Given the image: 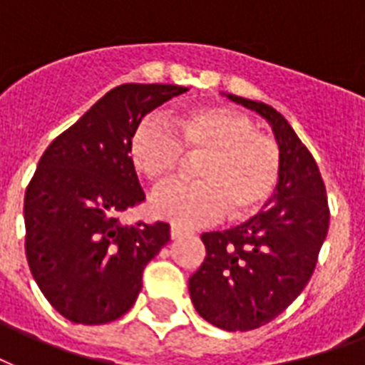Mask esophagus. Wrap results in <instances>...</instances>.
Masks as SVG:
<instances>
[{
  "mask_svg": "<svg viewBox=\"0 0 365 365\" xmlns=\"http://www.w3.org/2000/svg\"><path fill=\"white\" fill-rule=\"evenodd\" d=\"M192 235V231H188L185 227H180V225H173L171 227V238L173 240H180V238H186Z\"/></svg>",
  "mask_w": 365,
  "mask_h": 365,
  "instance_id": "1",
  "label": "esophagus"
}]
</instances>
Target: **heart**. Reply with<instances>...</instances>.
Here are the masks:
<instances>
[{"mask_svg":"<svg viewBox=\"0 0 365 365\" xmlns=\"http://www.w3.org/2000/svg\"><path fill=\"white\" fill-rule=\"evenodd\" d=\"M171 128L148 117L130 140L136 171L163 185L185 165L186 153L201 158L194 182H175L155 194L153 212L177 225L198 227L231 213L242 219L257 212L275 190L281 153L248 115L231 108H194L173 115Z\"/></svg>","mask_w":365,"mask_h":365,"instance_id":"b5f03b06","label":"heart"}]
</instances>
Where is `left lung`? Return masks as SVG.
Segmentation results:
<instances>
[{
	"mask_svg": "<svg viewBox=\"0 0 365 365\" xmlns=\"http://www.w3.org/2000/svg\"><path fill=\"white\" fill-rule=\"evenodd\" d=\"M259 113L275 133L281 171L267 207L227 231L204 232L205 259L190 277L196 312L225 331H250L294 302L316 269L327 237L325 182L289 120L262 101L227 94Z\"/></svg>",
	"mask_w": 365,
	"mask_h": 365,
	"instance_id": "1",
	"label": "left lung"
}]
</instances>
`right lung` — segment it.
Returning <instances> with one entry per match:
<instances>
[{
    "label": "right lung",
    "instance_id": "right-lung-1",
    "mask_svg": "<svg viewBox=\"0 0 365 365\" xmlns=\"http://www.w3.org/2000/svg\"><path fill=\"white\" fill-rule=\"evenodd\" d=\"M175 84H120L57 136L24 194V250L48 302L82 325L127 314L148 262L169 242V225L120 223L144 202L130 140L142 117L173 96Z\"/></svg>",
    "mask_w": 365,
    "mask_h": 365
}]
</instances>
